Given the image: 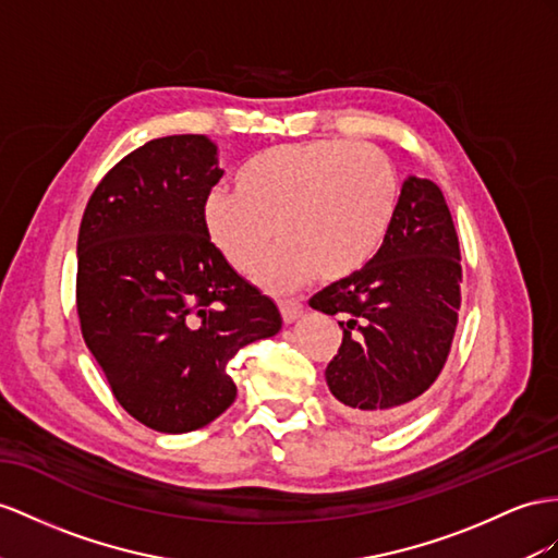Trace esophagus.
Here are the masks:
<instances>
[{"instance_id": "34e87169", "label": "esophagus", "mask_w": 558, "mask_h": 558, "mask_svg": "<svg viewBox=\"0 0 558 558\" xmlns=\"http://www.w3.org/2000/svg\"><path fill=\"white\" fill-rule=\"evenodd\" d=\"M278 306H280L284 323H294L304 313V306H302V302H299V299H280Z\"/></svg>"}]
</instances>
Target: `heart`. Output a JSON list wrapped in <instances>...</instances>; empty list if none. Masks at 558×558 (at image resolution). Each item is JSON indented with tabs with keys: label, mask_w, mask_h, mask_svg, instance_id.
<instances>
[{
	"label": "heart",
	"mask_w": 558,
	"mask_h": 558,
	"mask_svg": "<svg viewBox=\"0 0 558 558\" xmlns=\"http://www.w3.org/2000/svg\"><path fill=\"white\" fill-rule=\"evenodd\" d=\"M398 179L389 157L367 143L308 141L264 150L240 169L238 191L214 189L205 226L223 259L254 266V280L292 290L318 276L335 282L361 270L389 233Z\"/></svg>",
	"instance_id": "obj_1"
}]
</instances>
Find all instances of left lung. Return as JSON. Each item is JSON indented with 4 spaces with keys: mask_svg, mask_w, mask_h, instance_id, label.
I'll return each instance as SVG.
<instances>
[{
    "mask_svg": "<svg viewBox=\"0 0 558 558\" xmlns=\"http://www.w3.org/2000/svg\"><path fill=\"white\" fill-rule=\"evenodd\" d=\"M460 242L440 189L408 177L389 233L361 270L308 299L341 316L325 369L341 415L361 426L403 417L448 361L460 311Z\"/></svg>",
    "mask_w": 558,
    "mask_h": 558,
    "instance_id": "obj_1",
    "label": "left lung"
}]
</instances>
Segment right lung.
I'll list each match as a JSON object with an SVG mask.
<instances>
[{
  "label": "right lung",
  "instance_id": "right-lung-1",
  "mask_svg": "<svg viewBox=\"0 0 558 558\" xmlns=\"http://www.w3.org/2000/svg\"><path fill=\"white\" fill-rule=\"evenodd\" d=\"M221 177L207 136L155 138L108 171L80 223L82 337L118 403L162 434L231 408L228 361L282 327L209 240L205 199Z\"/></svg>",
  "mask_w": 558,
  "mask_h": 558
}]
</instances>
